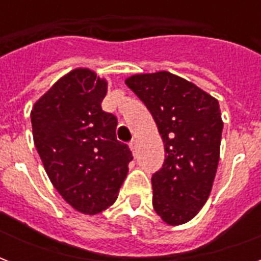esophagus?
<instances>
[{
	"label": "esophagus",
	"instance_id": "1",
	"mask_svg": "<svg viewBox=\"0 0 261 261\" xmlns=\"http://www.w3.org/2000/svg\"><path fill=\"white\" fill-rule=\"evenodd\" d=\"M130 150L133 151V155H137V142L135 141L130 143Z\"/></svg>",
	"mask_w": 261,
	"mask_h": 261
}]
</instances>
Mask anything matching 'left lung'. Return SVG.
Segmentation results:
<instances>
[{
  "instance_id": "left-lung-1",
  "label": "left lung",
  "mask_w": 261,
  "mask_h": 261,
  "mask_svg": "<svg viewBox=\"0 0 261 261\" xmlns=\"http://www.w3.org/2000/svg\"><path fill=\"white\" fill-rule=\"evenodd\" d=\"M124 83L150 111L164 141L165 161L151 177L153 207L171 226L187 223L207 202L218 168L223 128L218 100L165 70Z\"/></svg>"
}]
</instances>
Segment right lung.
<instances>
[{
    "label": "right lung",
    "mask_w": 261,
    "mask_h": 261,
    "mask_svg": "<svg viewBox=\"0 0 261 261\" xmlns=\"http://www.w3.org/2000/svg\"><path fill=\"white\" fill-rule=\"evenodd\" d=\"M108 83L77 67L35 102L32 135L46 173L74 210L97 215L112 206L133 160L116 139L118 119L101 110Z\"/></svg>",
    "instance_id": "obj_1"
}]
</instances>
